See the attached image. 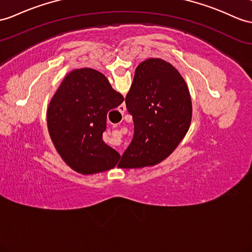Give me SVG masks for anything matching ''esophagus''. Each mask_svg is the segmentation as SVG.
I'll use <instances>...</instances> for the list:
<instances>
[{
    "instance_id": "obj_1",
    "label": "esophagus",
    "mask_w": 252,
    "mask_h": 252,
    "mask_svg": "<svg viewBox=\"0 0 252 252\" xmlns=\"http://www.w3.org/2000/svg\"><path fill=\"white\" fill-rule=\"evenodd\" d=\"M119 111L123 114L125 112V106L124 105H122V106H120V108H119Z\"/></svg>"
}]
</instances>
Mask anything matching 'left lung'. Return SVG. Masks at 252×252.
<instances>
[{
	"instance_id": "1",
	"label": "left lung",
	"mask_w": 252,
	"mask_h": 252,
	"mask_svg": "<svg viewBox=\"0 0 252 252\" xmlns=\"http://www.w3.org/2000/svg\"><path fill=\"white\" fill-rule=\"evenodd\" d=\"M134 132L118 167H152L172 154L186 136L192 116L185 80L170 63L147 59L140 63L126 95Z\"/></svg>"
}]
</instances>
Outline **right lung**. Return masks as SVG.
Here are the masks:
<instances>
[{
  "label": "right lung",
  "instance_id": "add662e5",
  "mask_svg": "<svg viewBox=\"0 0 252 252\" xmlns=\"http://www.w3.org/2000/svg\"><path fill=\"white\" fill-rule=\"evenodd\" d=\"M124 97L93 68L70 71L55 92L47 110L48 131L67 165L84 175L113 169L120 154L102 140L107 114Z\"/></svg>",
  "mask_w": 252,
  "mask_h": 252
}]
</instances>
